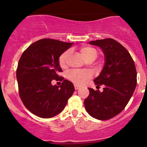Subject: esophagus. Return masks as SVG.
Segmentation results:
<instances>
[{
  "label": "esophagus",
  "mask_w": 147,
  "mask_h": 147,
  "mask_svg": "<svg viewBox=\"0 0 147 147\" xmlns=\"http://www.w3.org/2000/svg\"><path fill=\"white\" fill-rule=\"evenodd\" d=\"M74 87H75V90H78V89L80 88V87H79V86L76 85V84H75V86H74Z\"/></svg>",
  "instance_id": "obj_1"
}]
</instances>
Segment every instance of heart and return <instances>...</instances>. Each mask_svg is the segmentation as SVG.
Returning <instances> with one entry per match:
<instances>
[{"instance_id":"obj_1","label":"heart","mask_w":147,"mask_h":147,"mask_svg":"<svg viewBox=\"0 0 147 147\" xmlns=\"http://www.w3.org/2000/svg\"><path fill=\"white\" fill-rule=\"evenodd\" d=\"M80 53L87 61L94 60L97 57L98 52L94 47L90 46H83L80 49ZM70 55V51L67 50L59 57V64L62 68H65L67 65V60ZM92 77V73L89 71H71L68 73V79L76 84L82 85Z\"/></svg>"}]
</instances>
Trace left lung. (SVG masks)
<instances>
[{"instance_id":"obj_1","label":"left lung","mask_w":147,"mask_h":147,"mask_svg":"<svg viewBox=\"0 0 147 147\" xmlns=\"http://www.w3.org/2000/svg\"><path fill=\"white\" fill-rule=\"evenodd\" d=\"M103 50L105 64L100 75L94 80L103 91L88 88L90 94L84 100L85 109L95 119L107 120L119 115L131 99L137 86V70L127 49L112 38L90 41Z\"/></svg>"}]
</instances>
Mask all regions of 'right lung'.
Masks as SVG:
<instances>
[{
	"instance_id": "add662e5",
	"label": "right lung",
	"mask_w": 147,
	"mask_h": 147,
	"mask_svg": "<svg viewBox=\"0 0 147 147\" xmlns=\"http://www.w3.org/2000/svg\"><path fill=\"white\" fill-rule=\"evenodd\" d=\"M73 43L45 38L31 44L22 54L16 70L19 95L26 108L41 118H51L63 110L75 87L59 76V57ZM53 79L63 80L53 86Z\"/></svg>"
}]
</instances>
